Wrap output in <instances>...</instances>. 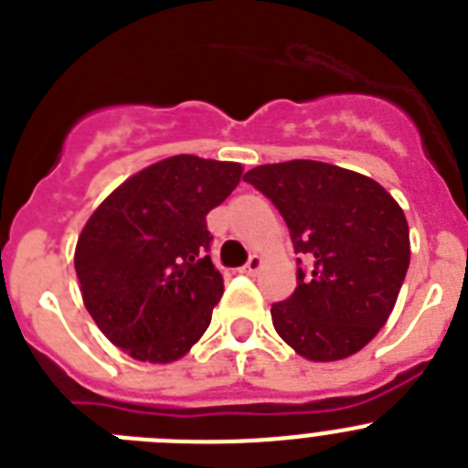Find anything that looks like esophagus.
<instances>
[{"mask_svg": "<svg viewBox=\"0 0 468 468\" xmlns=\"http://www.w3.org/2000/svg\"><path fill=\"white\" fill-rule=\"evenodd\" d=\"M260 270H262V258H260V255H253V258L246 262V267H243V274L253 276V274H258Z\"/></svg>", "mask_w": 468, "mask_h": 468, "instance_id": "obj_1", "label": "esophagus"}]
</instances>
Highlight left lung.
I'll use <instances>...</instances> for the list:
<instances>
[{
    "mask_svg": "<svg viewBox=\"0 0 468 468\" xmlns=\"http://www.w3.org/2000/svg\"><path fill=\"white\" fill-rule=\"evenodd\" d=\"M283 215L297 288L271 307L281 340L316 363L354 356L394 312L410 264V229L396 198L373 177L324 161L264 164L243 176ZM300 262V258H297Z\"/></svg>",
    "mask_w": 468,
    "mask_h": 468,
    "instance_id": "obj_1",
    "label": "left lung"
}]
</instances>
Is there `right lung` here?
<instances>
[{
    "label": "right lung",
    "instance_id": "obj_1",
    "mask_svg": "<svg viewBox=\"0 0 468 468\" xmlns=\"http://www.w3.org/2000/svg\"><path fill=\"white\" fill-rule=\"evenodd\" d=\"M241 173L237 161L168 156L123 180L81 229L74 270L86 309L135 361H177L208 328L225 285L206 215Z\"/></svg>",
    "mask_w": 468,
    "mask_h": 468
}]
</instances>
